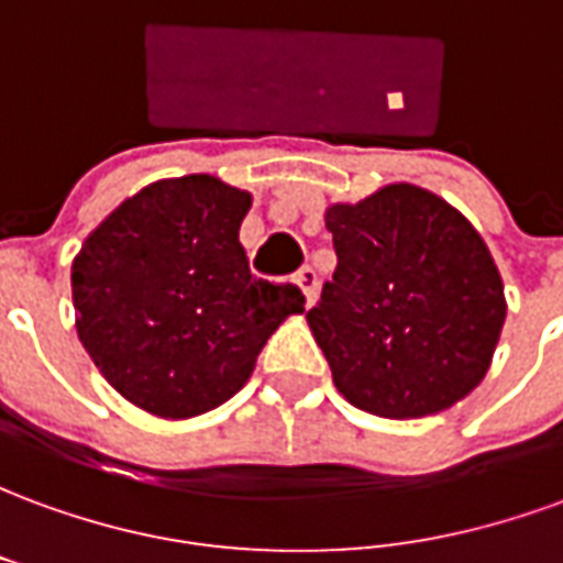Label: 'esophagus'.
<instances>
[{
  "label": "esophagus",
  "mask_w": 563,
  "mask_h": 563,
  "mask_svg": "<svg viewBox=\"0 0 563 563\" xmlns=\"http://www.w3.org/2000/svg\"><path fill=\"white\" fill-rule=\"evenodd\" d=\"M295 283L301 286V292H305L307 305H313L317 301V292H319V277L317 271L310 268V265H305V268L295 274Z\"/></svg>",
  "instance_id": "obj_1"
}]
</instances>
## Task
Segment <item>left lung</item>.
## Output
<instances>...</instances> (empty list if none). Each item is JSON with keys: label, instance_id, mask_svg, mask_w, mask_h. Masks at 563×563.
I'll use <instances>...</instances> for the list:
<instances>
[{"label": "left lung", "instance_id": "left-lung-1", "mask_svg": "<svg viewBox=\"0 0 563 563\" xmlns=\"http://www.w3.org/2000/svg\"><path fill=\"white\" fill-rule=\"evenodd\" d=\"M338 268L307 325L346 401L419 419L467 398L500 341L504 280L471 220L434 192L389 184L329 205Z\"/></svg>", "mask_w": 563, "mask_h": 563}]
</instances>
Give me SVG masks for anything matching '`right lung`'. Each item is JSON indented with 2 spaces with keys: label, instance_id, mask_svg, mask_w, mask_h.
<instances>
[{
  "label": "right lung",
  "instance_id": "right-lung-1",
  "mask_svg": "<svg viewBox=\"0 0 563 563\" xmlns=\"http://www.w3.org/2000/svg\"><path fill=\"white\" fill-rule=\"evenodd\" d=\"M253 196L213 174L144 186L104 217L71 262L75 329L92 365L159 419L220 407L283 319L292 283L256 280L238 232Z\"/></svg>",
  "mask_w": 563,
  "mask_h": 563
}]
</instances>
